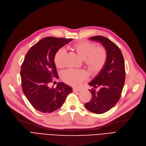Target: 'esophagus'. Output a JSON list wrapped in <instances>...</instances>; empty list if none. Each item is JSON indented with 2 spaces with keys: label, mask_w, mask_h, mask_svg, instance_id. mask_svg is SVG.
<instances>
[{
  "label": "esophagus",
  "mask_w": 146,
  "mask_h": 146,
  "mask_svg": "<svg viewBox=\"0 0 146 146\" xmlns=\"http://www.w3.org/2000/svg\"><path fill=\"white\" fill-rule=\"evenodd\" d=\"M73 92H79L80 91V89L79 88H73Z\"/></svg>",
  "instance_id": "1"
}]
</instances>
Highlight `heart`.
<instances>
[{"label":"heart","mask_w":146,"mask_h":146,"mask_svg":"<svg viewBox=\"0 0 146 146\" xmlns=\"http://www.w3.org/2000/svg\"><path fill=\"white\" fill-rule=\"evenodd\" d=\"M72 48L82 59L84 60L85 64L91 73H98L105 65L107 52L103 46H95L91 42L82 41L73 44ZM64 56L65 52L62 49H60L56 52L54 61L57 68L64 67ZM86 76V73L80 70H68L62 74V79L64 82L72 86L79 85Z\"/></svg>","instance_id":"b5f03b06"}]
</instances>
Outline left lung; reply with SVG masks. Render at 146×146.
Instances as JSON below:
<instances>
[{
	"instance_id": "left-lung-1",
	"label": "left lung",
	"mask_w": 146,
	"mask_h": 146,
	"mask_svg": "<svg viewBox=\"0 0 146 146\" xmlns=\"http://www.w3.org/2000/svg\"><path fill=\"white\" fill-rule=\"evenodd\" d=\"M90 39L102 44L106 50L107 60L103 68L88 84L94 88L100 87V90H89L92 98L85 106L92 113L102 114L115 106L121 96L125 80V62L121 50L107 37L96 36Z\"/></svg>"
}]
</instances>
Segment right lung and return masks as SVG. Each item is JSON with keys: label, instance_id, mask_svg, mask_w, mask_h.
<instances>
[{"label": "right lung", "instance_id": "1", "mask_svg": "<svg viewBox=\"0 0 146 146\" xmlns=\"http://www.w3.org/2000/svg\"><path fill=\"white\" fill-rule=\"evenodd\" d=\"M72 40L45 37L31 47L25 56L21 67L22 89L30 103L37 111L52 113L58 109L68 95L73 92L72 88L63 82H59L55 88L49 87L52 79L58 78L54 55Z\"/></svg>", "mask_w": 146, "mask_h": 146}]
</instances>
